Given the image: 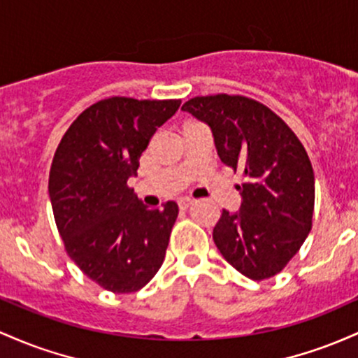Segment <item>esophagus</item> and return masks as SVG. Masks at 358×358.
<instances>
[{
  "instance_id": "34e87169",
  "label": "esophagus",
  "mask_w": 358,
  "mask_h": 358,
  "mask_svg": "<svg viewBox=\"0 0 358 358\" xmlns=\"http://www.w3.org/2000/svg\"><path fill=\"white\" fill-rule=\"evenodd\" d=\"M178 204H179L180 210H187V208H189L191 204H192V199H189V198H182V199L178 201Z\"/></svg>"
}]
</instances>
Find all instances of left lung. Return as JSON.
Wrapping results in <instances>:
<instances>
[{"label":"left lung","mask_w":358,"mask_h":358,"mask_svg":"<svg viewBox=\"0 0 358 358\" xmlns=\"http://www.w3.org/2000/svg\"><path fill=\"white\" fill-rule=\"evenodd\" d=\"M182 110L210 125L222 162L243 176L240 211L223 210L213 230L216 247L248 279L277 275L313 227L315 174L306 148L280 116L247 96H196Z\"/></svg>","instance_id":"8db88e82"}]
</instances>
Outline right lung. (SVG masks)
<instances>
[{
  "label": "right lung",
  "mask_w": 358,
  "mask_h": 358,
  "mask_svg": "<svg viewBox=\"0 0 358 358\" xmlns=\"http://www.w3.org/2000/svg\"><path fill=\"white\" fill-rule=\"evenodd\" d=\"M179 106V99H101L72 122L54 154L49 194L64 248L106 291L136 292L164 262L178 204L150 210L128 178Z\"/></svg>",
  "instance_id": "obj_1"
}]
</instances>
